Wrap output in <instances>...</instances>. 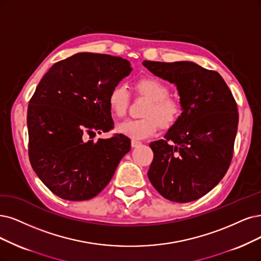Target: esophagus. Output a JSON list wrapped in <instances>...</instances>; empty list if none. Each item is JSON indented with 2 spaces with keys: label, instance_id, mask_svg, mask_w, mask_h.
<instances>
[{
  "label": "esophagus",
  "instance_id": "34e87169",
  "mask_svg": "<svg viewBox=\"0 0 261 261\" xmlns=\"http://www.w3.org/2000/svg\"><path fill=\"white\" fill-rule=\"evenodd\" d=\"M141 142L140 141H137V140H132L131 141V146H132V148H136V147H139L140 145H141Z\"/></svg>",
  "mask_w": 261,
  "mask_h": 261
}]
</instances>
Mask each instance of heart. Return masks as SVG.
Here are the masks:
<instances>
[{"label":"heart","instance_id":"b5f03b06","mask_svg":"<svg viewBox=\"0 0 261 261\" xmlns=\"http://www.w3.org/2000/svg\"><path fill=\"white\" fill-rule=\"evenodd\" d=\"M134 88L139 95L149 100L143 111L144 118L125 121L118 127V132L133 140H144L152 137L161 129L170 130L182 118L185 106L176 98L170 96L169 87L157 79H141ZM109 108L114 117L122 119L127 116L131 104V94L127 86L118 84L109 94Z\"/></svg>","mask_w":261,"mask_h":261}]
</instances>
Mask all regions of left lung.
<instances>
[{"label": "left lung", "mask_w": 261, "mask_h": 261, "mask_svg": "<svg viewBox=\"0 0 261 261\" xmlns=\"http://www.w3.org/2000/svg\"><path fill=\"white\" fill-rule=\"evenodd\" d=\"M160 79L175 84L185 106L165 140L149 144L153 160L148 178L170 201L186 203L206 195L221 180L233 156L237 102L216 71L194 62L144 61Z\"/></svg>", "instance_id": "8db88e82"}]
</instances>
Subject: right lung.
<instances>
[{"label": "right lung", "instance_id": "1", "mask_svg": "<svg viewBox=\"0 0 261 261\" xmlns=\"http://www.w3.org/2000/svg\"><path fill=\"white\" fill-rule=\"evenodd\" d=\"M132 71L120 57L81 53L55 63L29 102V159L36 175L61 199L95 197L130 151L127 137L87 141L114 128L113 87Z\"/></svg>", "mask_w": 261, "mask_h": 261}]
</instances>
